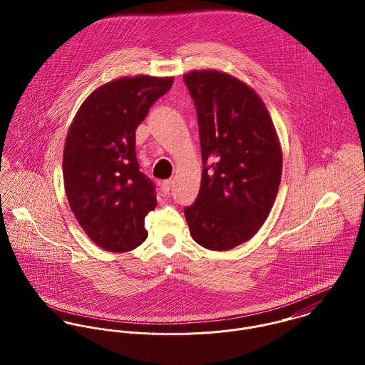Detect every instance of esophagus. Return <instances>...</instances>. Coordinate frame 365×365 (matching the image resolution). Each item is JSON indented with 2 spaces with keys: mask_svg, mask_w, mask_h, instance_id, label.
Returning <instances> with one entry per match:
<instances>
[{
  "mask_svg": "<svg viewBox=\"0 0 365 365\" xmlns=\"http://www.w3.org/2000/svg\"><path fill=\"white\" fill-rule=\"evenodd\" d=\"M171 184H173V181H171V180H165V181H163V182H161V187H160V188H161V192H163V194H165V195H167V194H170Z\"/></svg>",
  "mask_w": 365,
  "mask_h": 365,
  "instance_id": "34e87169",
  "label": "esophagus"
}]
</instances>
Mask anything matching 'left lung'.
Segmentation results:
<instances>
[{"label": "left lung", "mask_w": 365, "mask_h": 365, "mask_svg": "<svg viewBox=\"0 0 365 365\" xmlns=\"http://www.w3.org/2000/svg\"><path fill=\"white\" fill-rule=\"evenodd\" d=\"M182 78L197 108L204 164L185 219L200 246L230 250L252 239L272 208L282 150L265 105L246 83L217 70Z\"/></svg>", "instance_id": "8db88e82"}]
</instances>
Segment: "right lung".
Wrapping results in <instances>:
<instances>
[{"instance_id": "1", "label": "right lung", "mask_w": 365, "mask_h": 365, "mask_svg": "<svg viewBox=\"0 0 365 365\" xmlns=\"http://www.w3.org/2000/svg\"><path fill=\"white\" fill-rule=\"evenodd\" d=\"M173 77L135 76L109 81L77 110L63 152L68 205L88 237L106 252L140 246L155 184L136 158V128L173 86Z\"/></svg>"}]
</instances>
